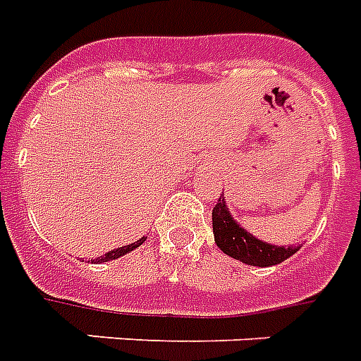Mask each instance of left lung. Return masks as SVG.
<instances>
[{
  "instance_id": "8db88e82",
  "label": "left lung",
  "mask_w": 361,
  "mask_h": 361,
  "mask_svg": "<svg viewBox=\"0 0 361 361\" xmlns=\"http://www.w3.org/2000/svg\"><path fill=\"white\" fill-rule=\"evenodd\" d=\"M213 234L221 251L251 267H274L299 251V247H276L247 234L238 222L232 221L222 196L213 207Z\"/></svg>"
}]
</instances>
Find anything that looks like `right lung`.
I'll use <instances>...</instances> for the list:
<instances>
[{
    "mask_svg": "<svg viewBox=\"0 0 361 361\" xmlns=\"http://www.w3.org/2000/svg\"><path fill=\"white\" fill-rule=\"evenodd\" d=\"M145 242H146V238H140L139 242L129 243V245H123V247H119V249H114V251H110V253L102 255L100 259H97V262H106V261H112V259H118V257H121V255L129 253V251H133V249H137L139 245H142Z\"/></svg>",
    "mask_w": 361,
    "mask_h": 361,
    "instance_id": "right-lung-1",
    "label": "right lung"
}]
</instances>
